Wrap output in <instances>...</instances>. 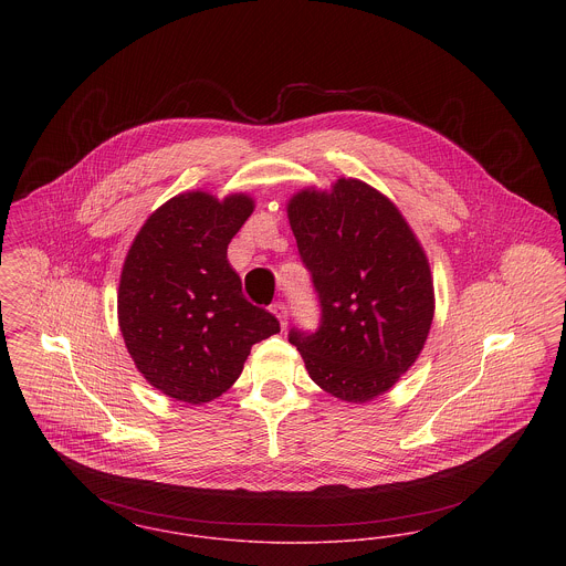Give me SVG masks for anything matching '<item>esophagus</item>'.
<instances>
[{
    "label": "esophagus",
    "mask_w": 566,
    "mask_h": 566,
    "mask_svg": "<svg viewBox=\"0 0 566 566\" xmlns=\"http://www.w3.org/2000/svg\"><path fill=\"white\" fill-rule=\"evenodd\" d=\"M270 311H272L274 317L279 319L281 328H285V326H287V306H285L283 302H274V304L270 306Z\"/></svg>",
    "instance_id": "obj_1"
}]
</instances>
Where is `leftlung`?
<instances>
[{"mask_svg":"<svg viewBox=\"0 0 566 566\" xmlns=\"http://www.w3.org/2000/svg\"><path fill=\"white\" fill-rule=\"evenodd\" d=\"M302 264L322 308L315 333L290 331L311 379L347 403H367L418 358L433 319L427 255L397 206L339 178L287 203Z\"/></svg>","mask_w":566,"mask_h":566,"instance_id":"left-lung-1","label":"left lung"}]
</instances>
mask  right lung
Wrapping results in <instances>:
<instances>
[{
	"mask_svg": "<svg viewBox=\"0 0 566 566\" xmlns=\"http://www.w3.org/2000/svg\"><path fill=\"white\" fill-rule=\"evenodd\" d=\"M255 203L190 190L163 203L135 235L117 290V322L139 374L185 403L221 397L251 347L276 335L272 313L244 298L227 247Z\"/></svg>",
	"mask_w": 566,
	"mask_h": 566,
	"instance_id": "right-lung-1",
	"label": "right lung"
}]
</instances>
